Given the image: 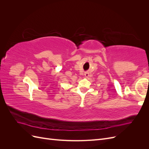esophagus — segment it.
<instances>
[{"label":"esophagus","instance_id":"obj_1","mask_svg":"<svg viewBox=\"0 0 149 149\" xmlns=\"http://www.w3.org/2000/svg\"><path fill=\"white\" fill-rule=\"evenodd\" d=\"M89 76V74L88 72H85V73H84V76H85V77L86 78H88Z\"/></svg>","mask_w":149,"mask_h":149}]
</instances>
